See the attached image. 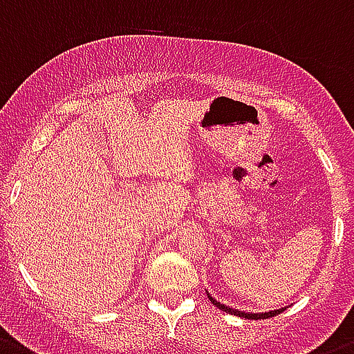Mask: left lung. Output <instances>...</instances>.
<instances>
[{
  "mask_svg": "<svg viewBox=\"0 0 354 354\" xmlns=\"http://www.w3.org/2000/svg\"><path fill=\"white\" fill-rule=\"evenodd\" d=\"M207 295H209L210 302H212L216 308H219V310L227 311V313H232V315H237V317H243V319H252V320H261V319H268V317H275V315H279L283 310H275V311H268V313H245V311H237V310H232L230 306H225L221 304V302H218L216 299H212L210 297V293L207 292Z\"/></svg>",
  "mask_w": 354,
  "mask_h": 354,
  "instance_id": "left-lung-1",
  "label": "left lung"
}]
</instances>
